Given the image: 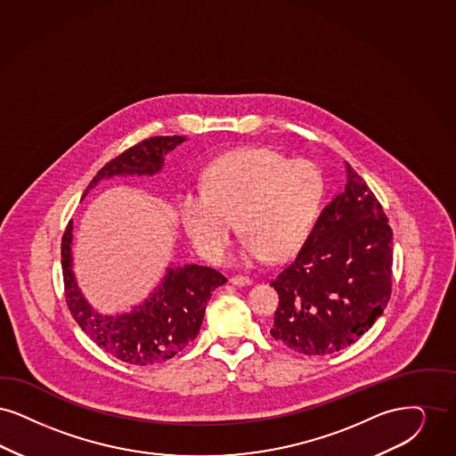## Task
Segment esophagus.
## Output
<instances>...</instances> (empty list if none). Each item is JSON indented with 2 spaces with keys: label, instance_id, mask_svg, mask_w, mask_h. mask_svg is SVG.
Masks as SVG:
<instances>
[{
  "label": "esophagus",
  "instance_id": "obj_1",
  "mask_svg": "<svg viewBox=\"0 0 456 456\" xmlns=\"http://www.w3.org/2000/svg\"><path fill=\"white\" fill-rule=\"evenodd\" d=\"M230 282L235 286H248V284H252V279L248 276H232Z\"/></svg>",
  "mask_w": 456,
  "mask_h": 456
}]
</instances>
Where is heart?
Instances as JSON below:
<instances>
[{
	"instance_id": "b5f03b06",
	"label": "heart",
	"mask_w": 456,
	"mask_h": 456,
	"mask_svg": "<svg viewBox=\"0 0 456 456\" xmlns=\"http://www.w3.org/2000/svg\"><path fill=\"white\" fill-rule=\"evenodd\" d=\"M325 196L315 161L289 159L269 148L221 155L202 175V192L178 199V218L202 257L218 262L235 228L245 235L241 257L281 262L312 235Z\"/></svg>"
}]
</instances>
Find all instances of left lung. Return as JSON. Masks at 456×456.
Instances as JSON below:
<instances>
[{"mask_svg":"<svg viewBox=\"0 0 456 456\" xmlns=\"http://www.w3.org/2000/svg\"><path fill=\"white\" fill-rule=\"evenodd\" d=\"M347 183L271 286V336L306 356L346 349L371 329L392 295L394 233L377 196L346 163Z\"/></svg>","mask_w":456,"mask_h":456,"instance_id":"1","label":"left lung"}]
</instances>
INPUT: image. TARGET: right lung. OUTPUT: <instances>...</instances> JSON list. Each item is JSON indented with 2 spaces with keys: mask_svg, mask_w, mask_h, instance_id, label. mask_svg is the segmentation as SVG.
<instances>
[{
  "mask_svg": "<svg viewBox=\"0 0 456 456\" xmlns=\"http://www.w3.org/2000/svg\"><path fill=\"white\" fill-rule=\"evenodd\" d=\"M185 136H155L131 146L119 157L105 163L88 189L102 178L114 175H153L163 167V159ZM83 194V196H85ZM71 221L61 240V265L66 305L81 330L107 354L122 362L150 366L180 353L199 334L211 293L226 282L216 269L198 264L168 267L159 288L144 305L131 314L102 317L81 297L71 269Z\"/></svg>",
  "mask_w": 456,
  "mask_h": 456,
  "instance_id": "right-lung-1",
  "label": "right lung"
}]
</instances>
